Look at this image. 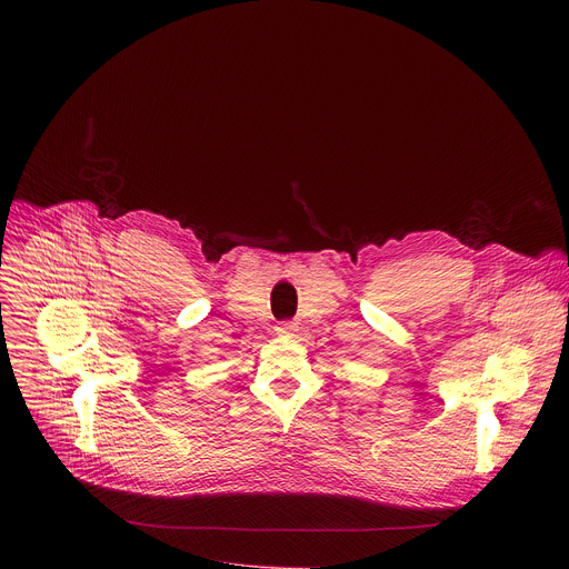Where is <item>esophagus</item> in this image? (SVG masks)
<instances>
[{
	"label": "esophagus",
	"instance_id": "1",
	"mask_svg": "<svg viewBox=\"0 0 569 569\" xmlns=\"http://www.w3.org/2000/svg\"><path fill=\"white\" fill-rule=\"evenodd\" d=\"M299 331V323L297 321H283L277 327V336H295Z\"/></svg>",
	"mask_w": 569,
	"mask_h": 569
}]
</instances>
